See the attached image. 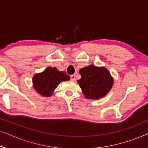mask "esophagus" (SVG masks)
<instances>
[{
	"label": "esophagus",
	"instance_id": "1",
	"mask_svg": "<svg viewBox=\"0 0 148 148\" xmlns=\"http://www.w3.org/2000/svg\"><path fill=\"white\" fill-rule=\"evenodd\" d=\"M71 80L73 81V82H75V75H71Z\"/></svg>",
	"mask_w": 148,
	"mask_h": 148
}]
</instances>
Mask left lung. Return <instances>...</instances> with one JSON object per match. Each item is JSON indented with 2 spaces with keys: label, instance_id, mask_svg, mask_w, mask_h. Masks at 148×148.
Returning <instances> with one entry per match:
<instances>
[{
  "label": "left lung",
  "instance_id": "8db88e82",
  "mask_svg": "<svg viewBox=\"0 0 148 148\" xmlns=\"http://www.w3.org/2000/svg\"><path fill=\"white\" fill-rule=\"evenodd\" d=\"M82 77L77 80L82 92L87 99L98 100L104 97L112 88L114 79L106 68L92 64L81 69Z\"/></svg>",
  "mask_w": 148,
  "mask_h": 148
}]
</instances>
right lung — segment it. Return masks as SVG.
<instances>
[{
    "instance_id": "obj_1",
    "label": "right lung",
    "mask_w": 148,
    "mask_h": 148,
    "mask_svg": "<svg viewBox=\"0 0 148 148\" xmlns=\"http://www.w3.org/2000/svg\"><path fill=\"white\" fill-rule=\"evenodd\" d=\"M70 79L64 71H59L56 67H47L43 72L36 74L33 77V86L42 96L50 97L60 83Z\"/></svg>"
}]
</instances>
